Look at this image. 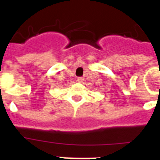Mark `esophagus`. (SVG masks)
Returning <instances> with one entry per match:
<instances>
[{
	"mask_svg": "<svg viewBox=\"0 0 160 160\" xmlns=\"http://www.w3.org/2000/svg\"><path fill=\"white\" fill-rule=\"evenodd\" d=\"M77 81L80 82V83H83L84 78H82V77H78V78H77Z\"/></svg>",
	"mask_w": 160,
	"mask_h": 160,
	"instance_id": "1",
	"label": "esophagus"
}]
</instances>
